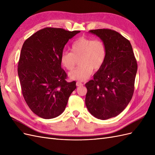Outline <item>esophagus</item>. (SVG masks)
Instances as JSON below:
<instances>
[{
    "label": "esophagus",
    "mask_w": 155,
    "mask_h": 155,
    "mask_svg": "<svg viewBox=\"0 0 155 155\" xmlns=\"http://www.w3.org/2000/svg\"><path fill=\"white\" fill-rule=\"evenodd\" d=\"M76 85H77L78 87H80V86H83V84L82 83H81V82L78 81V82L76 83Z\"/></svg>",
    "instance_id": "34e87169"
}]
</instances>
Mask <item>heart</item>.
<instances>
[{
    "instance_id": "1",
    "label": "heart",
    "mask_w": 155,
    "mask_h": 155,
    "mask_svg": "<svg viewBox=\"0 0 155 155\" xmlns=\"http://www.w3.org/2000/svg\"><path fill=\"white\" fill-rule=\"evenodd\" d=\"M70 50L71 52L63 51L60 61L65 68L72 70L79 59L80 66L68 74L69 78L74 80H86L91 76L92 70L97 71L101 68L106 58L105 44L99 39L80 37L72 43Z\"/></svg>"
}]
</instances>
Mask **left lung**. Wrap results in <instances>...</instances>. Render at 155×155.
<instances>
[{
	"label": "left lung",
	"mask_w": 155,
	"mask_h": 155,
	"mask_svg": "<svg viewBox=\"0 0 155 155\" xmlns=\"http://www.w3.org/2000/svg\"><path fill=\"white\" fill-rule=\"evenodd\" d=\"M104 42L106 58L94 79L85 84L90 113L105 120L120 114L132 99L137 63L129 40L110 29L89 31Z\"/></svg>",
	"instance_id": "1"
}]
</instances>
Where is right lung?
I'll list each match as a JSON object with an SVG mask.
<instances>
[{
	"mask_svg": "<svg viewBox=\"0 0 155 155\" xmlns=\"http://www.w3.org/2000/svg\"><path fill=\"white\" fill-rule=\"evenodd\" d=\"M80 31L46 28L35 32L22 45L18 63L23 97L31 111L44 119L61 114L76 88L67 82L60 61L64 45Z\"/></svg>",
	"mask_w": 155,
	"mask_h": 155,
	"instance_id": "1",
	"label": "right lung"
}]
</instances>
